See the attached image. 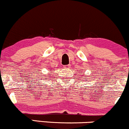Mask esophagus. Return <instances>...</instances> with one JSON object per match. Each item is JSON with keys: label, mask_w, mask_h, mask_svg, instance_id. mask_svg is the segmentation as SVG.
Wrapping results in <instances>:
<instances>
[{"label": "esophagus", "mask_w": 129, "mask_h": 129, "mask_svg": "<svg viewBox=\"0 0 129 129\" xmlns=\"http://www.w3.org/2000/svg\"><path fill=\"white\" fill-rule=\"evenodd\" d=\"M64 68H66V69H68L69 68H70V64L69 65H65L64 67Z\"/></svg>", "instance_id": "esophagus-1"}]
</instances>
